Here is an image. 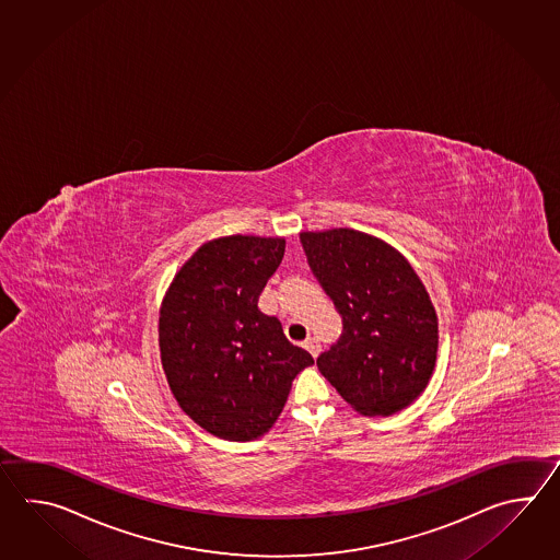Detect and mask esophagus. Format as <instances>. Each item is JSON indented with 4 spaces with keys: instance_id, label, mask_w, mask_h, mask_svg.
Masks as SVG:
<instances>
[{
    "instance_id": "1",
    "label": "esophagus",
    "mask_w": 560,
    "mask_h": 560,
    "mask_svg": "<svg viewBox=\"0 0 560 560\" xmlns=\"http://www.w3.org/2000/svg\"><path fill=\"white\" fill-rule=\"evenodd\" d=\"M302 346H304V348H306L310 354H312L314 358L320 354V342H318L316 338H308V340H304V345Z\"/></svg>"
}]
</instances>
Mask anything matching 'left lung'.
I'll list each match as a JSON object with an SVG mask.
<instances>
[{"mask_svg":"<svg viewBox=\"0 0 560 560\" xmlns=\"http://www.w3.org/2000/svg\"><path fill=\"white\" fill-rule=\"evenodd\" d=\"M310 270L342 316V336L316 364L364 417H390L429 384L439 318L415 268L390 244L350 228L302 232Z\"/></svg>","mask_w":560,"mask_h":560,"instance_id":"8db88e82","label":"left lung"}]
</instances>
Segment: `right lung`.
<instances>
[{
	"mask_svg": "<svg viewBox=\"0 0 560 560\" xmlns=\"http://www.w3.org/2000/svg\"><path fill=\"white\" fill-rule=\"evenodd\" d=\"M284 248V238L210 240L162 300L158 332L170 390L198 427L224 441H254L272 429L292 381L314 364L258 308Z\"/></svg>",
	"mask_w": 560,
	"mask_h": 560,
	"instance_id": "1",
	"label": "right lung"
}]
</instances>
